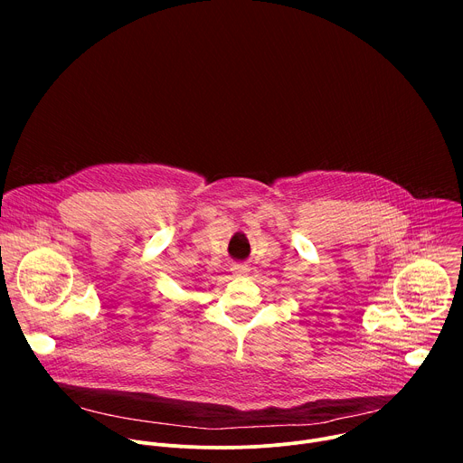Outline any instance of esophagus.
I'll return each instance as SVG.
<instances>
[{
  "instance_id": "esophagus-1",
  "label": "esophagus",
  "mask_w": 463,
  "mask_h": 463,
  "mask_svg": "<svg viewBox=\"0 0 463 463\" xmlns=\"http://www.w3.org/2000/svg\"><path fill=\"white\" fill-rule=\"evenodd\" d=\"M231 271H232L234 277H245V275H249V268L243 266V263H234V266L231 268Z\"/></svg>"
}]
</instances>
